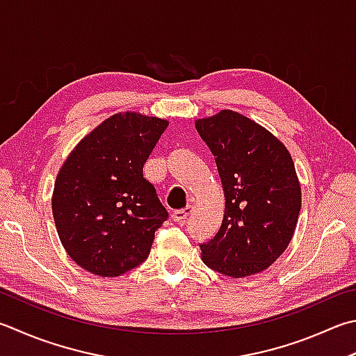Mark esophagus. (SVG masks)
<instances>
[{"label":"esophagus","instance_id":"obj_1","mask_svg":"<svg viewBox=\"0 0 356 356\" xmlns=\"http://www.w3.org/2000/svg\"><path fill=\"white\" fill-rule=\"evenodd\" d=\"M193 211V206H186L183 207V209H178L172 213V218L177 221V223H183V221H186V218L191 216Z\"/></svg>","mask_w":356,"mask_h":356}]
</instances>
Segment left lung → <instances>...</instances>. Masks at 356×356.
<instances>
[{
	"label": "left lung",
	"mask_w": 356,
	"mask_h": 356,
	"mask_svg": "<svg viewBox=\"0 0 356 356\" xmlns=\"http://www.w3.org/2000/svg\"><path fill=\"white\" fill-rule=\"evenodd\" d=\"M195 127L216 158L226 197L217 236L200 245L203 261L225 276H252L279 259L296 229L300 184L291 155L236 111L223 110Z\"/></svg>",
	"instance_id": "8db88e82"
}]
</instances>
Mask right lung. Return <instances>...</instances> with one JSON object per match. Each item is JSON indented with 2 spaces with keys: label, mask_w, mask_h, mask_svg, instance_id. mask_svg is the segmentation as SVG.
<instances>
[{
  "label": "right lung",
  "mask_w": 356,
  "mask_h": 356,
  "mask_svg": "<svg viewBox=\"0 0 356 356\" xmlns=\"http://www.w3.org/2000/svg\"><path fill=\"white\" fill-rule=\"evenodd\" d=\"M167 120L115 115L85 136L60 169L52 213L60 241L83 270L102 277L135 270L169 218L144 164Z\"/></svg>",
  "instance_id": "1"
}]
</instances>
